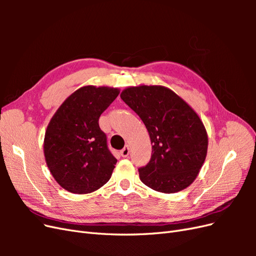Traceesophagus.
Instances as JSON below:
<instances>
[{
  "instance_id": "esophagus-1",
  "label": "esophagus",
  "mask_w": 256,
  "mask_h": 256,
  "mask_svg": "<svg viewBox=\"0 0 256 256\" xmlns=\"http://www.w3.org/2000/svg\"><path fill=\"white\" fill-rule=\"evenodd\" d=\"M129 152H130V150H129V146H128V145H126V146L124 147V148L120 150V154H122V157H124V158L128 157Z\"/></svg>"
}]
</instances>
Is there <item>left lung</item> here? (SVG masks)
I'll return each instance as SVG.
<instances>
[{"label":"left lung","instance_id":"obj_1","mask_svg":"<svg viewBox=\"0 0 256 256\" xmlns=\"http://www.w3.org/2000/svg\"><path fill=\"white\" fill-rule=\"evenodd\" d=\"M120 98L148 131L152 158L138 168L141 182L162 193L182 191L194 182L207 154L208 136L196 112L161 85L124 90Z\"/></svg>","mask_w":256,"mask_h":256}]
</instances>
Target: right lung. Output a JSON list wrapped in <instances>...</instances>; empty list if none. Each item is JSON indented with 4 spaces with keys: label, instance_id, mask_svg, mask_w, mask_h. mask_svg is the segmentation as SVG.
<instances>
[{
    "label": "right lung",
    "instance_id": "obj_1",
    "mask_svg": "<svg viewBox=\"0 0 256 256\" xmlns=\"http://www.w3.org/2000/svg\"><path fill=\"white\" fill-rule=\"evenodd\" d=\"M118 94L115 88L86 85L74 92L52 116L44 154L62 188L86 194L109 182L118 160L108 148L98 120Z\"/></svg>",
    "mask_w": 256,
    "mask_h": 256
}]
</instances>
